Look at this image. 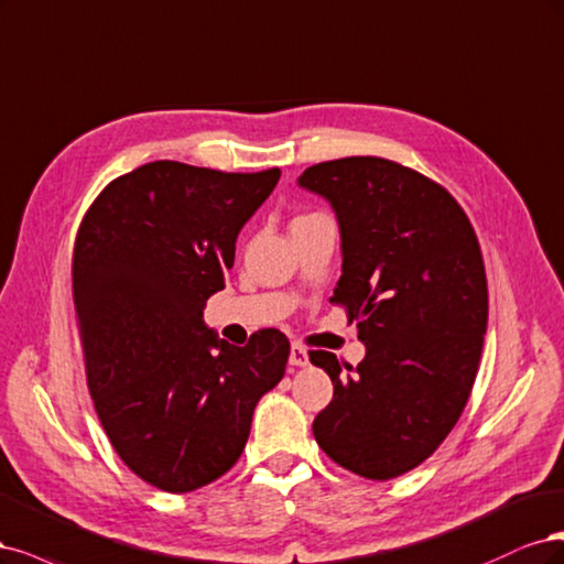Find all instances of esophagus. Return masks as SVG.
<instances>
[{
	"label": "esophagus",
	"mask_w": 564,
	"mask_h": 564,
	"mask_svg": "<svg viewBox=\"0 0 564 564\" xmlns=\"http://www.w3.org/2000/svg\"><path fill=\"white\" fill-rule=\"evenodd\" d=\"M290 366H295V368H302V366H306L308 362V354H306V349L302 347V344H297V341H293V347H290Z\"/></svg>",
	"instance_id": "obj_1"
}]
</instances>
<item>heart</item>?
<instances>
[{
    "label": "heart",
    "mask_w": 564,
    "mask_h": 564,
    "mask_svg": "<svg viewBox=\"0 0 564 564\" xmlns=\"http://www.w3.org/2000/svg\"><path fill=\"white\" fill-rule=\"evenodd\" d=\"M314 215H321V213H302L295 217V220H306V217H314Z\"/></svg>",
    "instance_id": "b5f03b06"
}]
</instances>
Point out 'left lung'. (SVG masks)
<instances>
[{"label": "left lung", "instance_id": "1", "mask_svg": "<svg viewBox=\"0 0 564 564\" xmlns=\"http://www.w3.org/2000/svg\"><path fill=\"white\" fill-rule=\"evenodd\" d=\"M300 185L337 213L344 260L330 304L368 349L356 368L308 351L335 384L316 443L351 474L391 480L441 447L474 389L487 330L478 236L443 185L381 156L316 163Z\"/></svg>", "mask_w": 564, "mask_h": 564}]
</instances>
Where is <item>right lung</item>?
Listing matches in <instances>:
<instances>
[{"label":"right lung","instance_id":"add662e5","mask_svg":"<svg viewBox=\"0 0 564 564\" xmlns=\"http://www.w3.org/2000/svg\"><path fill=\"white\" fill-rule=\"evenodd\" d=\"M279 177L152 161L112 180L82 217L72 300L88 391L121 462L163 492L225 476L285 372L281 330L234 347L202 321L239 229Z\"/></svg>","mask_w":564,"mask_h":564}]
</instances>
